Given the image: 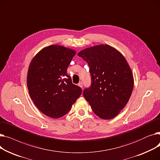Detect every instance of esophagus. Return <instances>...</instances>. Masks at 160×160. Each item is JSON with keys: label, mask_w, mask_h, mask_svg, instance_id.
Returning <instances> with one entry per match:
<instances>
[{"label": "esophagus", "mask_w": 160, "mask_h": 160, "mask_svg": "<svg viewBox=\"0 0 160 160\" xmlns=\"http://www.w3.org/2000/svg\"><path fill=\"white\" fill-rule=\"evenodd\" d=\"M78 85V86H80V88H82V87H83V83H82V82H79Z\"/></svg>", "instance_id": "esophagus-1"}]
</instances>
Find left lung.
<instances>
[{"label":"left lung","mask_w":160,"mask_h":160,"mask_svg":"<svg viewBox=\"0 0 160 160\" xmlns=\"http://www.w3.org/2000/svg\"><path fill=\"white\" fill-rule=\"evenodd\" d=\"M78 56L88 63L91 74V85L83 90V97L98 117L113 118L127 105L133 88L127 60L107 45L86 48Z\"/></svg>","instance_id":"1"}]
</instances>
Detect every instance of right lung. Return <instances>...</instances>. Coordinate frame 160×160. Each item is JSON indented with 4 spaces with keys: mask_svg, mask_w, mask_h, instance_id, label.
Wrapping results in <instances>:
<instances>
[{
    "mask_svg": "<svg viewBox=\"0 0 160 160\" xmlns=\"http://www.w3.org/2000/svg\"><path fill=\"white\" fill-rule=\"evenodd\" d=\"M76 52L62 46L50 45L32 60L27 75L30 96L39 110L48 117L60 118L68 113L82 89L73 84L67 74Z\"/></svg>",
    "mask_w": 160,
    "mask_h": 160,
    "instance_id": "add662e5",
    "label": "right lung"
}]
</instances>
